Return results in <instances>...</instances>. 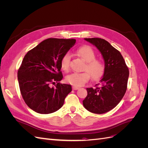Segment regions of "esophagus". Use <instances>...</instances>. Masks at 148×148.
Returning <instances> with one entry per match:
<instances>
[{
	"mask_svg": "<svg viewBox=\"0 0 148 148\" xmlns=\"http://www.w3.org/2000/svg\"><path fill=\"white\" fill-rule=\"evenodd\" d=\"M72 89H73V90H77V89H79V88L77 87V86H73Z\"/></svg>",
	"mask_w": 148,
	"mask_h": 148,
	"instance_id": "obj_1",
	"label": "esophagus"
}]
</instances>
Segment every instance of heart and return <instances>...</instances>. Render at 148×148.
Returning <instances> with one entry per match:
<instances>
[{"mask_svg":"<svg viewBox=\"0 0 148 148\" xmlns=\"http://www.w3.org/2000/svg\"><path fill=\"white\" fill-rule=\"evenodd\" d=\"M77 54L86 62L84 67V72L72 73L66 76V81L74 86H82L88 82L90 76L93 80L101 78L105 71V65L103 62L96 59V52L92 48L89 46H84L78 49ZM71 56L69 53H66L62 57L60 65L62 69L68 71L70 69Z\"/></svg>","mask_w":148,"mask_h":148,"instance_id":"1","label":"heart"}]
</instances>
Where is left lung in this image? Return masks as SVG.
<instances>
[{
  "mask_svg": "<svg viewBox=\"0 0 148 148\" xmlns=\"http://www.w3.org/2000/svg\"><path fill=\"white\" fill-rule=\"evenodd\" d=\"M100 51L105 63V71L96 88H86L84 107L94 114L106 113L122 100L127 91L129 70L120 52L104 39L84 38Z\"/></svg>",
  "mask_w": 148,
  "mask_h": 148,
  "instance_id": "1",
  "label": "left lung"
}]
</instances>
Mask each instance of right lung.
<instances>
[{
    "label": "right lung",
    "mask_w": 148,
    "mask_h": 148,
    "mask_svg": "<svg viewBox=\"0 0 148 148\" xmlns=\"http://www.w3.org/2000/svg\"><path fill=\"white\" fill-rule=\"evenodd\" d=\"M75 42L74 39L49 38L25 56L18 70V80L25 103L36 112L48 114L58 110L71 91L70 84L58 82L63 78L62 58ZM56 82L55 87H51Z\"/></svg>",
    "instance_id": "1"
}]
</instances>
